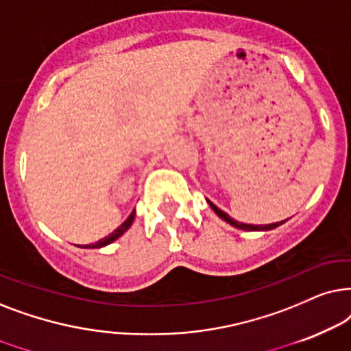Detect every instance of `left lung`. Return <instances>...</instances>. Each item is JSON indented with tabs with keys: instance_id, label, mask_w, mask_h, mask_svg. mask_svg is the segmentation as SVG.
I'll return each instance as SVG.
<instances>
[{
	"instance_id": "obj_1",
	"label": "left lung",
	"mask_w": 351,
	"mask_h": 351,
	"mask_svg": "<svg viewBox=\"0 0 351 351\" xmlns=\"http://www.w3.org/2000/svg\"><path fill=\"white\" fill-rule=\"evenodd\" d=\"M207 202H208V205L210 207H212V210L215 213L218 215L219 218H223L224 221L226 223H230L231 226H234V228H237V230H244V231H269V230H274V228H278V226H281V224L284 223V221H279V223H271V224H245V223H241V221H236L234 218H231L230 215H228L226 212H223L221 208H218L217 205L215 204H212L210 202V200L207 199Z\"/></svg>"
}]
</instances>
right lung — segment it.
<instances>
[{
	"instance_id": "1",
	"label": "right lung",
	"mask_w": 351,
	"mask_h": 351,
	"mask_svg": "<svg viewBox=\"0 0 351 351\" xmlns=\"http://www.w3.org/2000/svg\"><path fill=\"white\" fill-rule=\"evenodd\" d=\"M134 215H136V213H134V210H133L132 215H130V217H128L127 219H125V221L121 223L120 226L117 228V230H115L114 232H110L109 236H106L104 239H101V241L95 242V244H90V245H83V249H101V247H104V245H109V244H112V242L119 239V237H120L121 234H123L125 231H128V228L132 226V224H133ZM78 247H80V245H78Z\"/></svg>"
}]
</instances>
